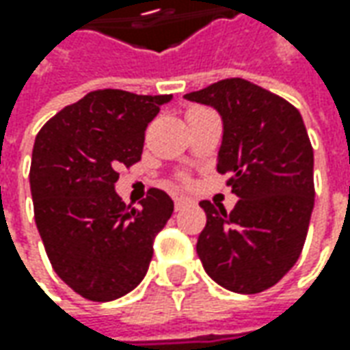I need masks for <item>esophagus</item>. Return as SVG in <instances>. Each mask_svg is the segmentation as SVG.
<instances>
[{"mask_svg": "<svg viewBox=\"0 0 350 350\" xmlns=\"http://www.w3.org/2000/svg\"><path fill=\"white\" fill-rule=\"evenodd\" d=\"M189 202H191L189 198H185V196H177V198H175V210L185 208V206H187Z\"/></svg>", "mask_w": 350, "mask_h": 350, "instance_id": "1", "label": "esophagus"}]
</instances>
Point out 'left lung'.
<instances>
[{
	"mask_svg": "<svg viewBox=\"0 0 350 350\" xmlns=\"http://www.w3.org/2000/svg\"><path fill=\"white\" fill-rule=\"evenodd\" d=\"M185 99L214 107L224 122L218 173L237 204L202 200L206 226L196 253L212 280L237 294L275 286L302 253L314 210V150L294 105L241 77Z\"/></svg>",
	"mask_w": 350,
	"mask_h": 350,
	"instance_id": "8db88e82",
	"label": "left lung"
}]
</instances>
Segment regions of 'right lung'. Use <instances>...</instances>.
<instances>
[{
    "label": "right lung",
    "instance_id": "obj_1",
    "mask_svg": "<svg viewBox=\"0 0 350 350\" xmlns=\"http://www.w3.org/2000/svg\"><path fill=\"white\" fill-rule=\"evenodd\" d=\"M171 95L97 89L36 134L31 161L34 222L56 275L93 302L142 282L173 200L150 189L140 208L115 193L116 169L140 161L146 128Z\"/></svg>",
    "mask_w": 350,
    "mask_h": 350
}]
</instances>
